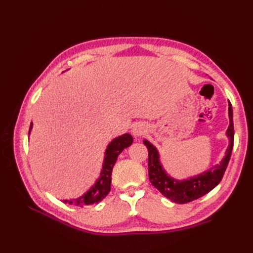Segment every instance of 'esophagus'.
Segmentation results:
<instances>
[{
	"label": "esophagus",
	"mask_w": 253,
	"mask_h": 253,
	"mask_svg": "<svg viewBox=\"0 0 253 253\" xmlns=\"http://www.w3.org/2000/svg\"><path fill=\"white\" fill-rule=\"evenodd\" d=\"M143 133H144V131H143V128L141 127V126H136L133 128V134L135 136H141V135H143Z\"/></svg>",
	"instance_id": "obj_1"
}]
</instances>
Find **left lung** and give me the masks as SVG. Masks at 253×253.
Segmentation results:
<instances>
[{"label": "left lung", "instance_id": "8db88e82", "mask_svg": "<svg viewBox=\"0 0 253 253\" xmlns=\"http://www.w3.org/2000/svg\"><path fill=\"white\" fill-rule=\"evenodd\" d=\"M229 118H230V125L228 126L227 135L230 139V144H229L226 151L225 158L221 160L219 165L212 168L208 172L202 173L201 175L187 180H175L171 178L170 176H168L159 163L157 150L149 141L143 140V143L144 145H147L149 152L148 168L149 178L152 185L164 196L176 204H187L193 202L205 194L209 193L212 189L215 188L223 178L233 150L234 126L232 106L230 102H229Z\"/></svg>", "mask_w": 253, "mask_h": 253}]
</instances>
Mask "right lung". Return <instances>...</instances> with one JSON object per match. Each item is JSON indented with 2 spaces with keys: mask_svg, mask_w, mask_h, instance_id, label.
<instances>
[{
  "mask_svg": "<svg viewBox=\"0 0 253 253\" xmlns=\"http://www.w3.org/2000/svg\"><path fill=\"white\" fill-rule=\"evenodd\" d=\"M33 124H30L29 133L32 129ZM133 143V137L129 134H125L122 136L115 138L110 144L105 152L103 168L100 174V177L97 180L95 185L90 188L88 192H86L83 196L76 198L73 201H64V203H68L70 205H75L77 207H85L91 206L101 202L103 198L110 193L111 191V181H112V170L114 165L116 164L118 155L124 151V149L129 147Z\"/></svg>",
  "mask_w": 253,
  "mask_h": 253,
  "instance_id": "1",
  "label": "right lung"
}]
</instances>
